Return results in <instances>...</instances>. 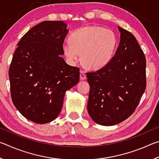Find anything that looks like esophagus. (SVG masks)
<instances>
[{"mask_svg":"<svg viewBox=\"0 0 159 159\" xmlns=\"http://www.w3.org/2000/svg\"><path fill=\"white\" fill-rule=\"evenodd\" d=\"M86 79V75L84 71H80V79L81 80H84Z\"/></svg>","mask_w":159,"mask_h":159,"instance_id":"esophagus-1","label":"esophagus"}]
</instances>
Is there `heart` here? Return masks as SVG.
<instances>
[{
  "instance_id": "heart-1",
  "label": "heart",
  "mask_w": 159,
  "mask_h": 159,
  "mask_svg": "<svg viewBox=\"0 0 159 159\" xmlns=\"http://www.w3.org/2000/svg\"><path fill=\"white\" fill-rule=\"evenodd\" d=\"M117 45L116 35L111 29L98 26H88L70 34L69 41L62 44L63 52L71 64L81 59L90 69L105 66L114 55Z\"/></svg>"
}]
</instances>
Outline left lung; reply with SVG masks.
<instances>
[{"label": "left lung", "instance_id": "left-lung-1", "mask_svg": "<svg viewBox=\"0 0 159 159\" xmlns=\"http://www.w3.org/2000/svg\"><path fill=\"white\" fill-rule=\"evenodd\" d=\"M120 42L103 68L87 73L88 112L95 123L114 125L130 116L146 88V59L135 37L118 26Z\"/></svg>", "mask_w": 159, "mask_h": 159}]
</instances>
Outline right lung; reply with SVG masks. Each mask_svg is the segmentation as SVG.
Listing matches in <instances>:
<instances>
[{
	"label": "right lung",
	"instance_id": "right-lung-1",
	"mask_svg": "<svg viewBox=\"0 0 159 159\" xmlns=\"http://www.w3.org/2000/svg\"><path fill=\"white\" fill-rule=\"evenodd\" d=\"M66 28L62 21H42L24 35L13 55L9 69L12 100L32 122L55 120L65 93L79 81L80 69L61 57Z\"/></svg>",
	"mask_w": 159,
	"mask_h": 159
}]
</instances>
